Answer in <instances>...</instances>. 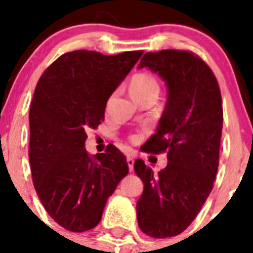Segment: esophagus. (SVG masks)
Listing matches in <instances>:
<instances>
[{"label":"esophagus","instance_id":"34e87169","mask_svg":"<svg viewBox=\"0 0 253 253\" xmlns=\"http://www.w3.org/2000/svg\"><path fill=\"white\" fill-rule=\"evenodd\" d=\"M134 163H135L134 159L130 158V156L127 158V166H128V170H130V172H132V169H134Z\"/></svg>","mask_w":253,"mask_h":253}]
</instances>
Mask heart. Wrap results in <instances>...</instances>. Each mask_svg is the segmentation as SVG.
I'll return each mask as SVG.
<instances>
[{
    "instance_id": "obj_1",
    "label": "heart",
    "mask_w": 253,
    "mask_h": 253,
    "mask_svg": "<svg viewBox=\"0 0 253 253\" xmlns=\"http://www.w3.org/2000/svg\"><path fill=\"white\" fill-rule=\"evenodd\" d=\"M159 83L152 75L148 73H136L130 81V91L136 99L150 94H159Z\"/></svg>"
}]
</instances>
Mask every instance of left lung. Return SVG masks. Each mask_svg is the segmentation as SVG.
Wrapping results in <instances>:
<instances>
[{"instance_id":"1","label":"left lung","mask_w":253,"mask_h":253,"mask_svg":"<svg viewBox=\"0 0 253 253\" xmlns=\"http://www.w3.org/2000/svg\"><path fill=\"white\" fill-rule=\"evenodd\" d=\"M139 69L158 73L168 98L154 134L142 150L166 152L168 164L155 173L142 159L134 164L143 181L138 224L152 238H170L192 223L212 189L223 126L218 81L202 59L188 51L147 52Z\"/></svg>"}]
</instances>
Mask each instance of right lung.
Instances as JSON below:
<instances>
[{
  "instance_id": "1",
  "label": "right lung",
  "mask_w": 253,
  "mask_h": 253,
  "mask_svg": "<svg viewBox=\"0 0 253 253\" xmlns=\"http://www.w3.org/2000/svg\"><path fill=\"white\" fill-rule=\"evenodd\" d=\"M142 55L72 51L38 81L29 115L31 174L45 211L68 231L95 227L107 198L128 173L117 147L109 144L105 154L90 156L85 140L87 128L105 119L107 99Z\"/></svg>"
}]
</instances>
